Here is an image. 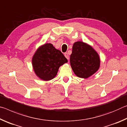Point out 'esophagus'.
<instances>
[{
  "instance_id": "esophagus-1",
  "label": "esophagus",
  "mask_w": 127,
  "mask_h": 127,
  "mask_svg": "<svg viewBox=\"0 0 127 127\" xmlns=\"http://www.w3.org/2000/svg\"><path fill=\"white\" fill-rule=\"evenodd\" d=\"M64 56H65V57L68 60L69 59V55H68V54L67 53H64Z\"/></svg>"
}]
</instances>
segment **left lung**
I'll list each match as a JSON object with an SVG mask.
<instances>
[{
    "instance_id": "8db88e82",
    "label": "left lung",
    "mask_w": 127,
    "mask_h": 127,
    "mask_svg": "<svg viewBox=\"0 0 127 127\" xmlns=\"http://www.w3.org/2000/svg\"><path fill=\"white\" fill-rule=\"evenodd\" d=\"M70 63L77 77L87 78L99 69L100 60L97 52L91 46L77 41L73 45Z\"/></svg>"
}]
</instances>
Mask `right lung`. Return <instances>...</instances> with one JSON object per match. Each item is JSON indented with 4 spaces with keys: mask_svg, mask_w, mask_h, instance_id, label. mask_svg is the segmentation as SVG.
I'll return each instance as SVG.
<instances>
[{
    "mask_svg": "<svg viewBox=\"0 0 127 127\" xmlns=\"http://www.w3.org/2000/svg\"><path fill=\"white\" fill-rule=\"evenodd\" d=\"M67 62L63 53L50 43L38 48L32 60L36 76L44 81L53 79L57 74L60 66Z\"/></svg>",
    "mask_w": 127,
    "mask_h": 127,
    "instance_id": "right-lung-1",
    "label": "right lung"
}]
</instances>
